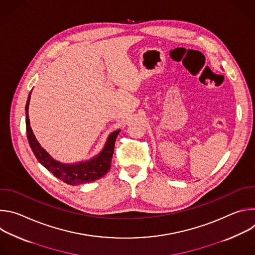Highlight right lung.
Segmentation results:
<instances>
[{"label": "right lung", "mask_w": 255, "mask_h": 255, "mask_svg": "<svg viewBox=\"0 0 255 255\" xmlns=\"http://www.w3.org/2000/svg\"><path fill=\"white\" fill-rule=\"evenodd\" d=\"M30 95L25 107L26 110V132L30 147L37 158V160L54 176L62 180L68 185H82L86 183L95 181L104 176L111 167V161L114 153V146L116 138L120 132L117 130L109 135V138L105 144L103 150L95 157L88 161H82L75 164H65L57 160H54L36 140L32 129L30 127V121L28 116V109L30 102Z\"/></svg>", "instance_id": "1"}]
</instances>
